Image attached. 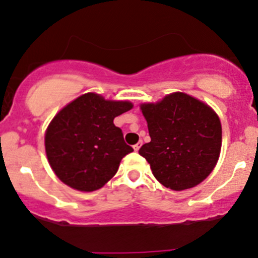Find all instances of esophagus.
<instances>
[{"label":"esophagus","instance_id":"1","mask_svg":"<svg viewBox=\"0 0 258 258\" xmlns=\"http://www.w3.org/2000/svg\"><path fill=\"white\" fill-rule=\"evenodd\" d=\"M141 145H142V142H141V141H140L139 144L134 145V150H135V151H139V150H140V147H141Z\"/></svg>","mask_w":258,"mask_h":258}]
</instances>
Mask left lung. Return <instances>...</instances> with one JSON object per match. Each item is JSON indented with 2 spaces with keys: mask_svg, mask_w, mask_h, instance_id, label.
I'll use <instances>...</instances> for the list:
<instances>
[{
  "mask_svg": "<svg viewBox=\"0 0 258 258\" xmlns=\"http://www.w3.org/2000/svg\"><path fill=\"white\" fill-rule=\"evenodd\" d=\"M151 141L139 154L164 186L184 190L201 184L218 161L222 126L216 112L199 99L176 92L157 103L141 104Z\"/></svg>",
  "mask_w": 258,
  "mask_h": 258,
  "instance_id": "obj_1",
  "label": "left lung"
}]
</instances>
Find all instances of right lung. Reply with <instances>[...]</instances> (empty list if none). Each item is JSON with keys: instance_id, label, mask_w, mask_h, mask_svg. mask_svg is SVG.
Returning a JSON list of instances; mask_svg holds the SVG:
<instances>
[{"instance_id": "right-lung-1", "label": "right lung", "mask_w": 258, "mask_h": 258, "mask_svg": "<svg viewBox=\"0 0 258 258\" xmlns=\"http://www.w3.org/2000/svg\"><path fill=\"white\" fill-rule=\"evenodd\" d=\"M131 108L127 101H106L99 94L86 93L52 118L45 134V151L64 184L94 191L114 176L121 160L134 149L113 119Z\"/></svg>"}]
</instances>
